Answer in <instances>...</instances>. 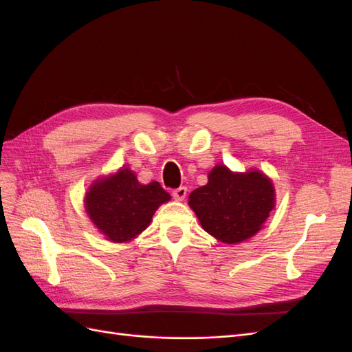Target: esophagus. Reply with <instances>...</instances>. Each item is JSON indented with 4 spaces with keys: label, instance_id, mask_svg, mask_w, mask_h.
I'll return each mask as SVG.
<instances>
[{
    "label": "esophagus",
    "instance_id": "1",
    "mask_svg": "<svg viewBox=\"0 0 352 352\" xmlns=\"http://www.w3.org/2000/svg\"><path fill=\"white\" fill-rule=\"evenodd\" d=\"M186 192H188L186 186H180V188H177V189L173 190L172 195H173V198H175L176 201H184L185 197H186Z\"/></svg>",
    "mask_w": 352,
    "mask_h": 352
}]
</instances>
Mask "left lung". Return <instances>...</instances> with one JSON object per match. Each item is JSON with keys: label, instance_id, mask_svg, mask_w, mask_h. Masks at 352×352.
I'll return each instance as SVG.
<instances>
[{"label": "left lung", "instance_id": "left-lung-1", "mask_svg": "<svg viewBox=\"0 0 352 352\" xmlns=\"http://www.w3.org/2000/svg\"><path fill=\"white\" fill-rule=\"evenodd\" d=\"M202 229L228 245L252 238L276 206L272 179L260 170L232 172L217 164L208 182L192 190L188 201Z\"/></svg>", "mask_w": 352, "mask_h": 352}]
</instances>
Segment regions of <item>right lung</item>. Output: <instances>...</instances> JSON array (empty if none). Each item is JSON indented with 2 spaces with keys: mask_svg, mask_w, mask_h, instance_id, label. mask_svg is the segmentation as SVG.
<instances>
[{
  "mask_svg": "<svg viewBox=\"0 0 352 352\" xmlns=\"http://www.w3.org/2000/svg\"><path fill=\"white\" fill-rule=\"evenodd\" d=\"M158 182L142 185L131 168L95 179L85 194V211L107 241L123 243L142 233L157 208L170 201Z\"/></svg>",
  "mask_w": 352,
  "mask_h": 352,
  "instance_id": "1",
  "label": "right lung"
}]
</instances>
